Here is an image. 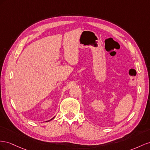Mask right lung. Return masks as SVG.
<instances>
[{"mask_svg": "<svg viewBox=\"0 0 150 150\" xmlns=\"http://www.w3.org/2000/svg\"><path fill=\"white\" fill-rule=\"evenodd\" d=\"M53 118H54V117H53Z\"/></svg>", "mask_w": 150, "mask_h": 150, "instance_id": "obj_1", "label": "right lung"}]
</instances>
